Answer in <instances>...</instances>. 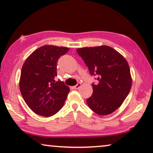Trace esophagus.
Wrapping results in <instances>:
<instances>
[{
  "mask_svg": "<svg viewBox=\"0 0 153 153\" xmlns=\"http://www.w3.org/2000/svg\"><path fill=\"white\" fill-rule=\"evenodd\" d=\"M80 87H81V84H80V83H78V84H77V85H76V86H74V89H79V88Z\"/></svg>",
  "mask_w": 153,
  "mask_h": 153,
  "instance_id": "34e87169",
  "label": "esophagus"
}]
</instances>
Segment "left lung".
I'll return each instance as SVG.
<instances>
[{"instance_id":"left-lung-1","label":"left lung","mask_w":153,"mask_h":153,"mask_svg":"<svg viewBox=\"0 0 153 153\" xmlns=\"http://www.w3.org/2000/svg\"><path fill=\"white\" fill-rule=\"evenodd\" d=\"M89 68L91 76H96L93 94L87 99L88 106L100 116L110 114L128 96L132 87V77L128 62L111 47L101 46L77 49Z\"/></svg>"}]
</instances>
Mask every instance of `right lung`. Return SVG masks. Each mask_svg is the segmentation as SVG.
I'll use <instances>...</instances> for the list:
<instances>
[{"label":"right lung","mask_w":153,"mask_h":153,"mask_svg":"<svg viewBox=\"0 0 153 153\" xmlns=\"http://www.w3.org/2000/svg\"><path fill=\"white\" fill-rule=\"evenodd\" d=\"M69 48L44 46L34 51L23 64L19 87L23 100L34 113L49 117L59 111L69 87L57 76V63Z\"/></svg>","instance_id":"right-lung-1"}]
</instances>
